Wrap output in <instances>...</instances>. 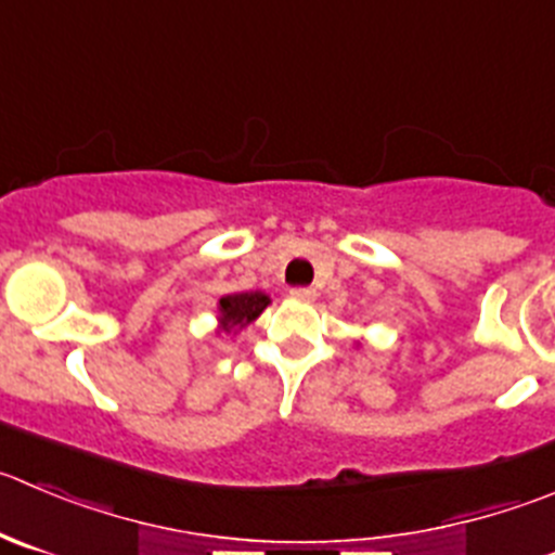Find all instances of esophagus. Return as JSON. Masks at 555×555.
Instances as JSON below:
<instances>
[{
	"label": "esophagus",
	"mask_w": 555,
	"mask_h": 555,
	"mask_svg": "<svg viewBox=\"0 0 555 555\" xmlns=\"http://www.w3.org/2000/svg\"><path fill=\"white\" fill-rule=\"evenodd\" d=\"M292 299H297V302H313L315 292L313 288H292Z\"/></svg>",
	"instance_id": "34e87169"
}]
</instances>
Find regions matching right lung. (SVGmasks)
<instances>
[{
	"instance_id": "1",
	"label": "right lung",
	"mask_w": 555,
	"mask_h": 555,
	"mask_svg": "<svg viewBox=\"0 0 555 555\" xmlns=\"http://www.w3.org/2000/svg\"><path fill=\"white\" fill-rule=\"evenodd\" d=\"M272 299L263 292L225 294L218 299V335H236L269 308Z\"/></svg>"
}]
</instances>
